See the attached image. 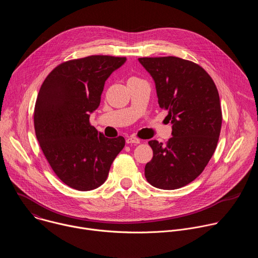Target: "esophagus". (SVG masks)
Returning <instances> with one entry per match:
<instances>
[{
  "mask_svg": "<svg viewBox=\"0 0 258 258\" xmlns=\"http://www.w3.org/2000/svg\"><path fill=\"white\" fill-rule=\"evenodd\" d=\"M139 143H140V140L136 137L132 136V137H128L126 139V144H139Z\"/></svg>",
  "mask_w": 258,
  "mask_h": 258,
  "instance_id": "1",
  "label": "esophagus"
}]
</instances>
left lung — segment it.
Returning <instances> with one entry per match:
<instances>
[{
    "instance_id": "8db88e82",
    "label": "left lung",
    "mask_w": 258,
    "mask_h": 258,
    "mask_svg": "<svg viewBox=\"0 0 258 258\" xmlns=\"http://www.w3.org/2000/svg\"><path fill=\"white\" fill-rule=\"evenodd\" d=\"M139 61L153 78L159 107L172 123L165 144L148 142L153 157L145 176L156 188L178 189L201 174L215 151L223 121L218 91L205 69L192 61L174 56Z\"/></svg>"
}]
</instances>
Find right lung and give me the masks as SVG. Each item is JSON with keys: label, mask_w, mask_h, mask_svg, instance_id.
I'll return each mask as SVG.
<instances>
[{"label": "right lung", "mask_w": 258, "mask_h": 258, "mask_svg": "<svg viewBox=\"0 0 258 258\" xmlns=\"http://www.w3.org/2000/svg\"><path fill=\"white\" fill-rule=\"evenodd\" d=\"M125 57L93 55L65 61L45 79L35 101L33 123L41 149L68 187L91 191L106 180L125 140L108 139L90 122L105 81Z\"/></svg>", "instance_id": "obj_1"}]
</instances>
